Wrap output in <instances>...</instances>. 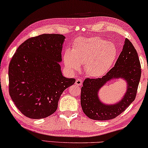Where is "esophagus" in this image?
I'll return each instance as SVG.
<instances>
[{"mask_svg":"<svg viewBox=\"0 0 148 148\" xmlns=\"http://www.w3.org/2000/svg\"><path fill=\"white\" fill-rule=\"evenodd\" d=\"M82 83H83V82L80 79H77L75 81V84L77 86H81L82 85Z\"/></svg>","mask_w":148,"mask_h":148,"instance_id":"1","label":"esophagus"}]
</instances>
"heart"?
<instances>
[{
  "mask_svg": "<svg viewBox=\"0 0 148 148\" xmlns=\"http://www.w3.org/2000/svg\"><path fill=\"white\" fill-rule=\"evenodd\" d=\"M117 55V48L113 43L98 37L80 38L75 42L73 50L65 52L64 62L72 73L84 64V70L88 76L100 77L111 69Z\"/></svg>",
  "mask_w": 148,
  "mask_h": 148,
  "instance_id": "1",
  "label": "heart"
}]
</instances>
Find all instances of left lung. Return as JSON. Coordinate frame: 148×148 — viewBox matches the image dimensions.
Segmentation results:
<instances>
[{
  "label": "left lung",
  "mask_w": 148,
  "mask_h": 148,
  "mask_svg": "<svg viewBox=\"0 0 148 148\" xmlns=\"http://www.w3.org/2000/svg\"><path fill=\"white\" fill-rule=\"evenodd\" d=\"M140 77L141 66L136 50L131 42L125 38L122 52L115 66L101 78H87L81 88V104L83 112L93 120L106 121L114 119L135 100ZM123 78L127 83V91L120 101L113 104H106L100 101L98 92L112 79Z\"/></svg>",
  "instance_id": "obj_1"
}]
</instances>
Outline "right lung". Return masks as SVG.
Wrapping results in <instances>:
<instances>
[{
	"label": "right lung",
	"instance_id": "right-lung-1",
	"mask_svg": "<svg viewBox=\"0 0 148 148\" xmlns=\"http://www.w3.org/2000/svg\"><path fill=\"white\" fill-rule=\"evenodd\" d=\"M65 38L60 34L28 38L10 62V96L27 117L38 119L53 114L63 92L75 82L63 76L59 64Z\"/></svg>",
	"mask_w": 148,
	"mask_h": 148
}]
</instances>
